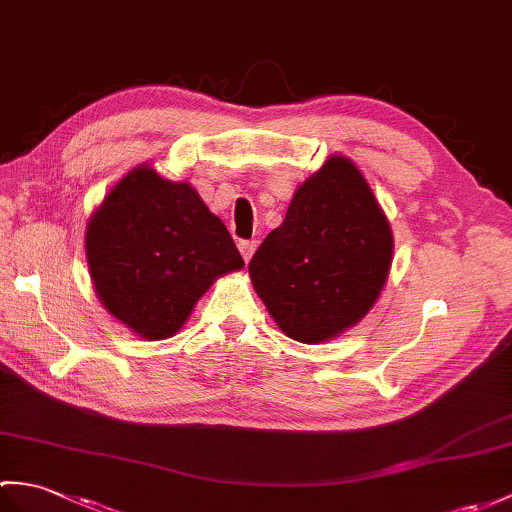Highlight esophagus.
I'll list each match as a JSON object with an SVG mask.
<instances>
[{
  "label": "esophagus",
  "instance_id": "34e87169",
  "mask_svg": "<svg viewBox=\"0 0 512 512\" xmlns=\"http://www.w3.org/2000/svg\"><path fill=\"white\" fill-rule=\"evenodd\" d=\"M237 248H240V253L244 257V261H251L255 248H257V242L255 240H242L240 244H237Z\"/></svg>",
  "mask_w": 512,
  "mask_h": 512
}]
</instances>
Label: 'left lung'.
Returning a JSON list of instances; mask_svg holds the SVG:
<instances>
[{"mask_svg": "<svg viewBox=\"0 0 512 512\" xmlns=\"http://www.w3.org/2000/svg\"><path fill=\"white\" fill-rule=\"evenodd\" d=\"M392 264V231L362 172L329 157L296 189L248 272L285 336L331 340L366 316Z\"/></svg>", "mask_w": 512, "mask_h": 512, "instance_id": "left-lung-1", "label": "left lung"}]
</instances>
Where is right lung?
Wrapping results in <instances>:
<instances>
[{"instance_id": "add662e5", "label": "right lung", "mask_w": 512, "mask_h": 512, "mask_svg": "<svg viewBox=\"0 0 512 512\" xmlns=\"http://www.w3.org/2000/svg\"><path fill=\"white\" fill-rule=\"evenodd\" d=\"M85 248L98 299L146 340L174 336L213 281L244 268L224 222L196 189L150 165L106 194L89 218Z\"/></svg>"}]
</instances>
